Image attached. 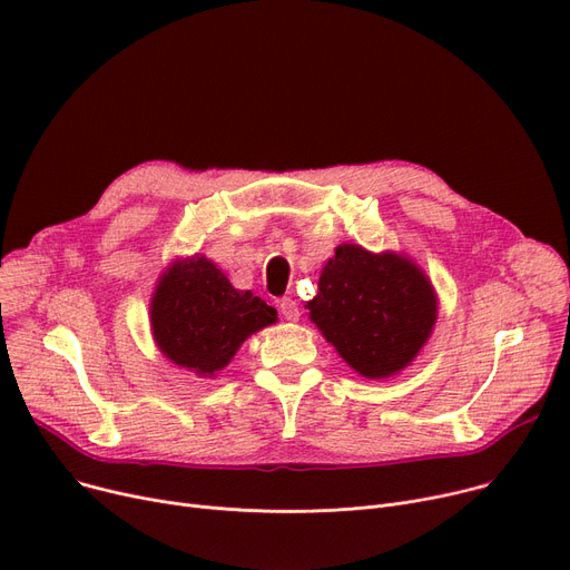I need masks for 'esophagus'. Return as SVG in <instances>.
<instances>
[{
	"mask_svg": "<svg viewBox=\"0 0 570 570\" xmlns=\"http://www.w3.org/2000/svg\"><path fill=\"white\" fill-rule=\"evenodd\" d=\"M279 312L286 321H297L301 318V307H297L295 301H291V297H282L279 301Z\"/></svg>",
	"mask_w": 570,
	"mask_h": 570,
	"instance_id": "1",
	"label": "esophagus"
}]
</instances>
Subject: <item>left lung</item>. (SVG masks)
<instances>
[{
    "label": "left lung",
    "mask_w": 570,
    "mask_h": 570,
    "mask_svg": "<svg viewBox=\"0 0 570 570\" xmlns=\"http://www.w3.org/2000/svg\"><path fill=\"white\" fill-rule=\"evenodd\" d=\"M307 309L344 363L365 379H387L421 353L439 307L432 282L411 258L340 245Z\"/></svg>",
    "instance_id": "obj_1"
}]
</instances>
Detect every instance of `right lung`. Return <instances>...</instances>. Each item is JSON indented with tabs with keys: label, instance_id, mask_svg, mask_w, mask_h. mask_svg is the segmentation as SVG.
<instances>
[{
	"label": "right lung",
	"instance_id": "1",
	"mask_svg": "<svg viewBox=\"0 0 570 570\" xmlns=\"http://www.w3.org/2000/svg\"><path fill=\"white\" fill-rule=\"evenodd\" d=\"M275 321V307L252 291L233 288L222 269L200 254L175 261L149 305L159 351L198 376L222 372L249 335Z\"/></svg>",
	"mask_w": 570,
	"mask_h": 570
}]
</instances>
